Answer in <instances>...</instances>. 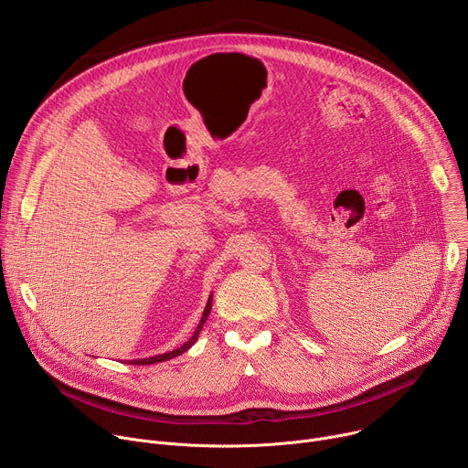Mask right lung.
<instances>
[{
	"label": "right lung",
	"mask_w": 468,
	"mask_h": 468,
	"mask_svg": "<svg viewBox=\"0 0 468 468\" xmlns=\"http://www.w3.org/2000/svg\"><path fill=\"white\" fill-rule=\"evenodd\" d=\"M211 305H213V294L209 296V300H207V305H206V309H204V314H202V320H199V324L196 325V329H194V333H192V337L183 345V346H179V348H176V350H172V352H166V354H159V356H154V357H144V359H133L131 363L133 365H152V363H161V361H168V359H172V357H177V356H181L183 352H186L196 341H197V337H199V331H202V327H204V324H206V320H207V316H209V313H211Z\"/></svg>",
	"instance_id": "1"
}]
</instances>
